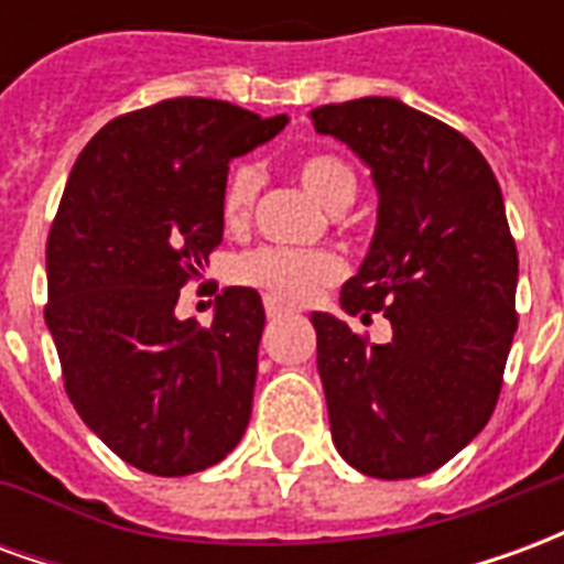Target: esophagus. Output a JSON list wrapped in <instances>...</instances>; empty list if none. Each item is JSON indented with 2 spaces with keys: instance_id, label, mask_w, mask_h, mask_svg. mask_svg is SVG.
<instances>
[{
  "instance_id": "34e87169",
  "label": "esophagus",
  "mask_w": 564,
  "mask_h": 564,
  "mask_svg": "<svg viewBox=\"0 0 564 564\" xmlns=\"http://www.w3.org/2000/svg\"><path fill=\"white\" fill-rule=\"evenodd\" d=\"M293 311L295 307L281 295H265V314L269 317H283V314H293Z\"/></svg>"
}]
</instances>
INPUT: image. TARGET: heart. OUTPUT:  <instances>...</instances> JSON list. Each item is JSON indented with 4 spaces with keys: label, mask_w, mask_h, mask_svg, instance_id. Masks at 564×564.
Segmentation results:
<instances>
[{
    "label": "heart",
    "mask_w": 564,
    "mask_h": 564,
    "mask_svg": "<svg viewBox=\"0 0 564 564\" xmlns=\"http://www.w3.org/2000/svg\"><path fill=\"white\" fill-rule=\"evenodd\" d=\"M299 181L332 214L350 208L356 189H359L354 169L338 156H329V153H314V156H305L299 162ZM259 184H262V174H259L257 165H250V162L238 165L229 174L226 189H223V217L229 223L247 220V214L257 202ZM232 274L235 281L259 286V290L281 295V299L302 302L307 295L317 293L319 286L338 281L341 278V262L332 253L257 247V250H247V253L235 259Z\"/></svg>",
    "instance_id": "obj_1"
}]
</instances>
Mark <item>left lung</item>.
Segmentation results:
<instances>
[{
    "instance_id": "8db88e82",
    "label": "left lung",
    "mask_w": 564,
    "mask_h": 564,
    "mask_svg": "<svg viewBox=\"0 0 564 564\" xmlns=\"http://www.w3.org/2000/svg\"><path fill=\"white\" fill-rule=\"evenodd\" d=\"M311 120L378 186L375 238L341 307L392 326L371 344L311 314L332 441L368 477H423L480 435L501 392L520 274L501 186L462 132L390 96L323 105Z\"/></svg>"
}]
</instances>
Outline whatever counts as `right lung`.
Here are the masks:
<instances>
[{
    "label": "right lung",
    "instance_id": "add662e5",
    "mask_svg": "<svg viewBox=\"0 0 564 564\" xmlns=\"http://www.w3.org/2000/svg\"><path fill=\"white\" fill-rule=\"evenodd\" d=\"M286 123L165 99L111 120L72 165L47 235L44 323L80 420L141 471H205L250 423L259 293L223 290L210 326L177 319L174 305L223 241L229 162Z\"/></svg>",
    "mask_w": 564,
    "mask_h": 564
}]
</instances>
